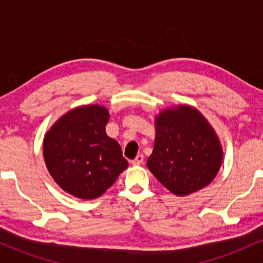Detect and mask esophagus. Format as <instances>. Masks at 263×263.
<instances>
[{
	"mask_svg": "<svg viewBox=\"0 0 263 263\" xmlns=\"http://www.w3.org/2000/svg\"><path fill=\"white\" fill-rule=\"evenodd\" d=\"M143 159H144V157H143V155H138L137 157H136V158L134 159V161H131V163L134 165H140V164H142V163H143Z\"/></svg>",
	"mask_w": 263,
	"mask_h": 263,
	"instance_id": "34e87169",
	"label": "esophagus"
}]
</instances>
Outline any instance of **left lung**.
Here are the masks:
<instances>
[{
  "label": "left lung",
  "mask_w": 263,
  "mask_h": 263,
  "mask_svg": "<svg viewBox=\"0 0 263 263\" xmlns=\"http://www.w3.org/2000/svg\"><path fill=\"white\" fill-rule=\"evenodd\" d=\"M221 161L218 136L198 110L178 106L159 114L147 167L173 194L184 197L209 185Z\"/></svg>",
  "instance_id": "obj_1"
}]
</instances>
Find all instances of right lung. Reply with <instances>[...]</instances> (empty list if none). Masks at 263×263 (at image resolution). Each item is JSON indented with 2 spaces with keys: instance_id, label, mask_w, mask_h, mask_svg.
Instances as JSON below:
<instances>
[{
  "instance_id": "add662e5",
  "label": "right lung",
  "mask_w": 263,
  "mask_h": 263,
  "mask_svg": "<svg viewBox=\"0 0 263 263\" xmlns=\"http://www.w3.org/2000/svg\"><path fill=\"white\" fill-rule=\"evenodd\" d=\"M106 107H77L45 135L44 161L50 176L69 194L95 199L110 188L128 163L116 141L106 135Z\"/></svg>"
}]
</instances>
